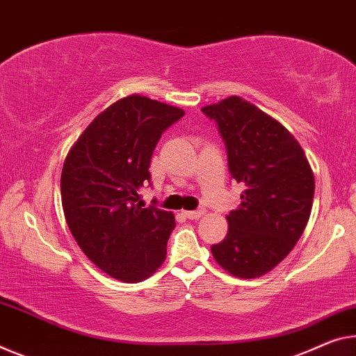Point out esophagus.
<instances>
[{"mask_svg": "<svg viewBox=\"0 0 356 356\" xmlns=\"http://www.w3.org/2000/svg\"><path fill=\"white\" fill-rule=\"evenodd\" d=\"M204 215V210H189V211H184V216L188 218V220H199V218Z\"/></svg>", "mask_w": 356, "mask_h": 356, "instance_id": "1", "label": "esophagus"}]
</instances>
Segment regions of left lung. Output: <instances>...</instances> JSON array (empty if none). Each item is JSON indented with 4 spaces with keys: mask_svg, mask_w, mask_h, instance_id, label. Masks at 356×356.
I'll return each instance as SVG.
<instances>
[{
    "mask_svg": "<svg viewBox=\"0 0 356 356\" xmlns=\"http://www.w3.org/2000/svg\"><path fill=\"white\" fill-rule=\"evenodd\" d=\"M202 113L216 122L231 177L245 188L211 254L234 277H261L286 258L307 226L314 173L298 140L243 98H224Z\"/></svg>",
    "mask_w": 356,
    "mask_h": 356,
    "instance_id": "left-lung-1",
    "label": "left lung"
}]
</instances>
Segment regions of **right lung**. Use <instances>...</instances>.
I'll return each mask as SVG.
<instances>
[{"label": "right lung", "mask_w": 356, "mask_h": 356, "mask_svg": "<svg viewBox=\"0 0 356 356\" xmlns=\"http://www.w3.org/2000/svg\"><path fill=\"white\" fill-rule=\"evenodd\" d=\"M184 111L141 95L121 98L89 124L63 163L65 220L79 248L108 275L125 283L151 277L165 261L175 227L156 200L141 209L151 186V157L162 134Z\"/></svg>", "instance_id": "1"}]
</instances>
